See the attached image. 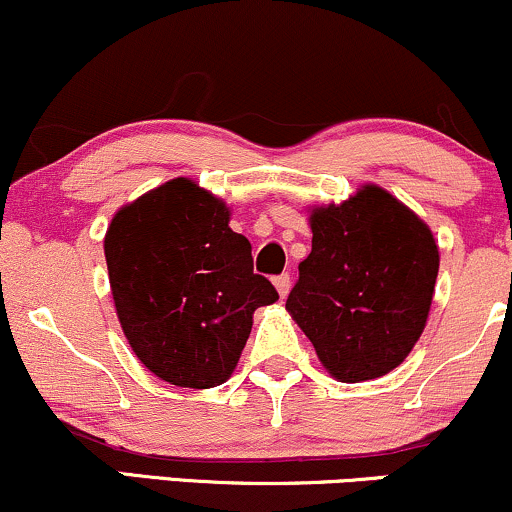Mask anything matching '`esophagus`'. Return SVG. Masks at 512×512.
Wrapping results in <instances>:
<instances>
[{"label":"esophagus","mask_w":512,"mask_h":512,"mask_svg":"<svg viewBox=\"0 0 512 512\" xmlns=\"http://www.w3.org/2000/svg\"><path fill=\"white\" fill-rule=\"evenodd\" d=\"M274 286H276V291H279V296L286 298V296H289V291H291V276L289 274L274 276Z\"/></svg>","instance_id":"34e87169"}]
</instances>
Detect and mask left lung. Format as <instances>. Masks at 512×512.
<instances>
[{"instance_id": "left-lung-1", "label": "left lung", "mask_w": 512, "mask_h": 512, "mask_svg": "<svg viewBox=\"0 0 512 512\" xmlns=\"http://www.w3.org/2000/svg\"><path fill=\"white\" fill-rule=\"evenodd\" d=\"M313 250L286 310L339 383L395 370L424 332L438 279L428 223L383 187L310 209Z\"/></svg>"}]
</instances>
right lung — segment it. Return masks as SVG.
<instances>
[{"label": "right lung", "mask_w": 512, "mask_h": 512, "mask_svg": "<svg viewBox=\"0 0 512 512\" xmlns=\"http://www.w3.org/2000/svg\"><path fill=\"white\" fill-rule=\"evenodd\" d=\"M231 207L173 178L115 211L103 250L115 313L156 378L207 390L238 366L260 305L279 293L252 272V245Z\"/></svg>", "instance_id": "obj_1"}]
</instances>
